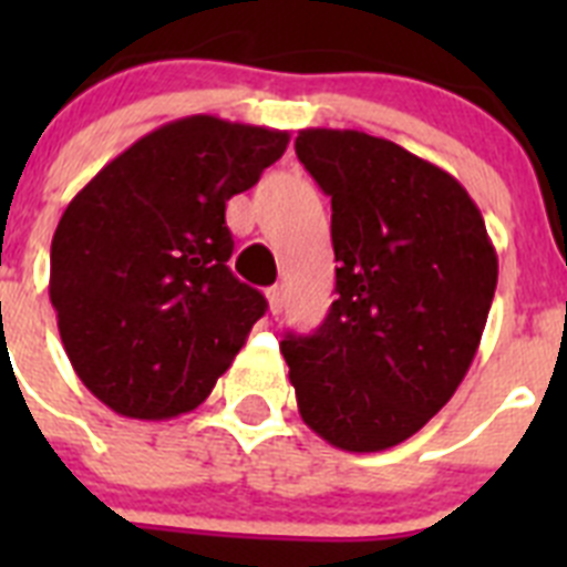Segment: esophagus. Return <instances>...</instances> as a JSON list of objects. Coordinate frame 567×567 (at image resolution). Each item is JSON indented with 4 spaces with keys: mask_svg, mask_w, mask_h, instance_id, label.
I'll return each mask as SVG.
<instances>
[{
    "mask_svg": "<svg viewBox=\"0 0 567 567\" xmlns=\"http://www.w3.org/2000/svg\"><path fill=\"white\" fill-rule=\"evenodd\" d=\"M267 300H269V312L280 315V309H284V289L269 287L267 289Z\"/></svg>",
    "mask_w": 567,
    "mask_h": 567,
    "instance_id": "obj_1",
    "label": "esophagus"
}]
</instances>
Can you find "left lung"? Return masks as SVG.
Returning <instances> with one entry per match:
<instances>
[{
  "instance_id": "left-lung-1",
  "label": "left lung",
  "mask_w": 567,
  "mask_h": 567,
  "mask_svg": "<svg viewBox=\"0 0 567 567\" xmlns=\"http://www.w3.org/2000/svg\"><path fill=\"white\" fill-rule=\"evenodd\" d=\"M332 198L334 292L315 334L280 340L298 412L343 452L417 434L463 383L497 289V252L463 184L360 130H300Z\"/></svg>"
}]
</instances>
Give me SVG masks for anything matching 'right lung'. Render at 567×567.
<instances>
[{"label":"right lung","mask_w":567,"mask_h":567,"mask_svg":"<svg viewBox=\"0 0 567 567\" xmlns=\"http://www.w3.org/2000/svg\"><path fill=\"white\" fill-rule=\"evenodd\" d=\"M287 144V130L187 115L115 155L68 204L50 303L79 380L115 414L193 412L267 312L229 272L224 213Z\"/></svg>","instance_id":"right-lung-1"}]
</instances>
